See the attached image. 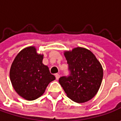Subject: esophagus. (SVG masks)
Returning a JSON list of instances; mask_svg holds the SVG:
<instances>
[{"label":"esophagus","instance_id":"obj_1","mask_svg":"<svg viewBox=\"0 0 121 121\" xmlns=\"http://www.w3.org/2000/svg\"><path fill=\"white\" fill-rule=\"evenodd\" d=\"M55 77H56V79L58 80V79L60 78V75L58 73H56V74H55Z\"/></svg>","mask_w":121,"mask_h":121}]
</instances>
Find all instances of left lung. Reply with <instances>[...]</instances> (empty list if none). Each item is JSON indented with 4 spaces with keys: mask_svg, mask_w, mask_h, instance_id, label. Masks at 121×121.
I'll return each mask as SVG.
<instances>
[{
    "mask_svg": "<svg viewBox=\"0 0 121 121\" xmlns=\"http://www.w3.org/2000/svg\"><path fill=\"white\" fill-rule=\"evenodd\" d=\"M71 74L61 77L59 83L68 98L77 103L92 99L98 91L103 78V69L90 50L77 47L65 51Z\"/></svg>",
    "mask_w": 121,
    "mask_h": 121,
    "instance_id": "left-lung-1",
    "label": "left lung"
}]
</instances>
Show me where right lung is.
Masks as SVG:
<instances>
[{"mask_svg":"<svg viewBox=\"0 0 121 121\" xmlns=\"http://www.w3.org/2000/svg\"><path fill=\"white\" fill-rule=\"evenodd\" d=\"M43 58L44 54L38 53L35 46H28L21 50L12 63L9 73L12 86L26 100L38 98L55 79L48 66L42 63Z\"/></svg>","mask_w":121,"mask_h":121,"instance_id":"right-lung-1","label":"right lung"}]
</instances>
